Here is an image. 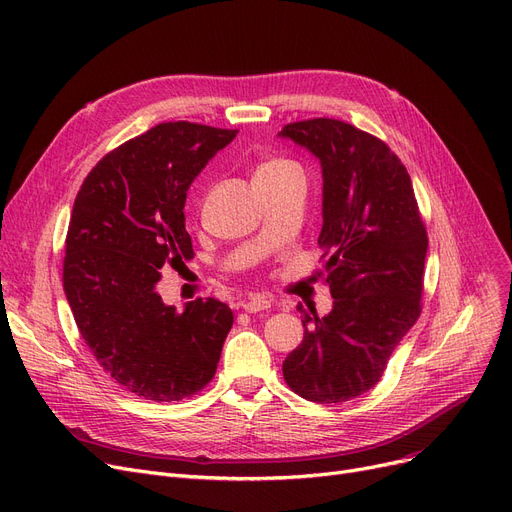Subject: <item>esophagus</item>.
<instances>
[{"label": "esophagus", "mask_w": 512, "mask_h": 512, "mask_svg": "<svg viewBox=\"0 0 512 512\" xmlns=\"http://www.w3.org/2000/svg\"><path fill=\"white\" fill-rule=\"evenodd\" d=\"M240 307L244 311H249V314H257V311H263V309L272 307V301L268 297H263V295H253L251 299H244L240 303Z\"/></svg>", "instance_id": "34e87169"}]
</instances>
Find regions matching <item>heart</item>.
Here are the masks:
<instances>
[{
	"instance_id": "obj_1",
	"label": "heart",
	"mask_w": 512,
	"mask_h": 512,
	"mask_svg": "<svg viewBox=\"0 0 512 512\" xmlns=\"http://www.w3.org/2000/svg\"><path fill=\"white\" fill-rule=\"evenodd\" d=\"M291 173H301L297 163L288 161V159H282V157H274V159L263 161L255 169L253 180L255 182H259V180H272V177H282V175H291Z\"/></svg>"
}]
</instances>
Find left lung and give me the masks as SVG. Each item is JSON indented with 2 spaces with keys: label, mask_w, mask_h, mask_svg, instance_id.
Returning a JSON list of instances; mask_svg holds the SVG:
<instances>
[{
  "label": "left lung",
  "mask_w": 512,
  "mask_h": 512,
  "mask_svg": "<svg viewBox=\"0 0 512 512\" xmlns=\"http://www.w3.org/2000/svg\"><path fill=\"white\" fill-rule=\"evenodd\" d=\"M322 167L324 318L303 314V341L286 355V385L307 402L341 404L370 391L420 316L427 230L412 180L391 148L337 119L288 123L278 133Z\"/></svg>",
  "instance_id": "left-lung-1"
}]
</instances>
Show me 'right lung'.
<instances>
[{
  "mask_svg": "<svg viewBox=\"0 0 512 512\" xmlns=\"http://www.w3.org/2000/svg\"><path fill=\"white\" fill-rule=\"evenodd\" d=\"M238 129L161 123L90 171L75 198L64 295L85 345L113 381L152 402H180L217 370L234 322L213 297L165 305L161 270L194 257L184 205L194 177Z\"/></svg>",
  "mask_w": 512,
  "mask_h": 512,
  "instance_id": "add662e5",
  "label": "right lung"
}]
</instances>
